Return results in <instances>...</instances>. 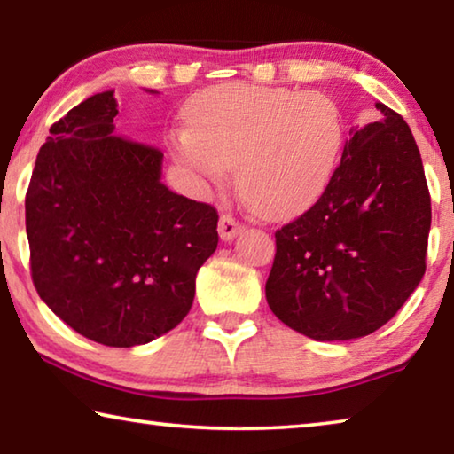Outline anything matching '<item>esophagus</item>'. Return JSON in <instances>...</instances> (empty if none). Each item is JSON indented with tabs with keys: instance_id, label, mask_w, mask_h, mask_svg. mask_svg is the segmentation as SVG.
<instances>
[{
	"instance_id": "34e87169",
	"label": "esophagus",
	"mask_w": 454,
	"mask_h": 454,
	"mask_svg": "<svg viewBox=\"0 0 454 454\" xmlns=\"http://www.w3.org/2000/svg\"><path fill=\"white\" fill-rule=\"evenodd\" d=\"M240 230H242L240 222H238L234 216H230V214H222L218 222V234L222 240H232Z\"/></svg>"
}]
</instances>
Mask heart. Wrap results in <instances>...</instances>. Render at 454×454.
Listing matches in <instances>:
<instances>
[{"mask_svg":"<svg viewBox=\"0 0 454 454\" xmlns=\"http://www.w3.org/2000/svg\"><path fill=\"white\" fill-rule=\"evenodd\" d=\"M174 156L214 186L236 166V186L256 212L290 218L326 190L344 145L333 98L282 86L218 83L192 96Z\"/></svg>","mask_w":454,"mask_h":454,"instance_id":"b5f03b06","label":"heart"}]
</instances>
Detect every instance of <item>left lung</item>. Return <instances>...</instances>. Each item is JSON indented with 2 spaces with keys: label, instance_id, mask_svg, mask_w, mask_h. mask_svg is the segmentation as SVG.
Instances as JSON below:
<instances>
[{
  "label": "left lung",
  "instance_id": "obj_1",
  "mask_svg": "<svg viewBox=\"0 0 454 454\" xmlns=\"http://www.w3.org/2000/svg\"><path fill=\"white\" fill-rule=\"evenodd\" d=\"M352 129L340 164L310 210L276 230L266 301L314 340L374 333L427 270L430 194L419 145L401 114Z\"/></svg>",
  "mask_w": 454,
  "mask_h": 454
}]
</instances>
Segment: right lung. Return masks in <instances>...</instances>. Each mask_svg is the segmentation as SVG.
<instances>
[{"label":"right lung","instance_id":"obj_1","mask_svg":"<svg viewBox=\"0 0 454 454\" xmlns=\"http://www.w3.org/2000/svg\"><path fill=\"white\" fill-rule=\"evenodd\" d=\"M114 91L50 128L26 194L32 280L75 333L145 344L190 312L196 274L218 246V212L168 190L164 153L114 134Z\"/></svg>","mask_w":454,"mask_h":454}]
</instances>
